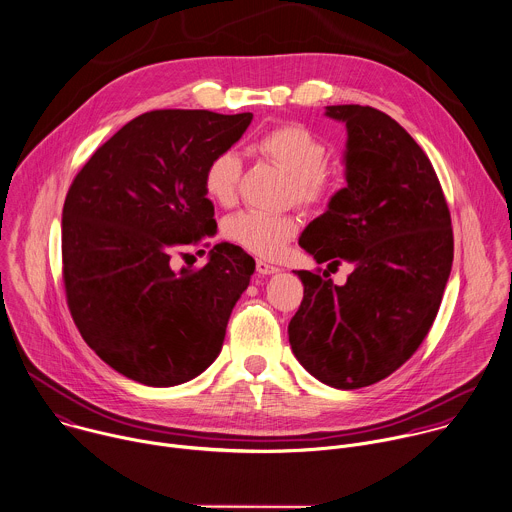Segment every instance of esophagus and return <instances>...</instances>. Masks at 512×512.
<instances>
[{"label": "esophagus", "mask_w": 512, "mask_h": 512, "mask_svg": "<svg viewBox=\"0 0 512 512\" xmlns=\"http://www.w3.org/2000/svg\"><path fill=\"white\" fill-rule=\"evenodd\" d=\"M255 269H257L259 275H271V273H277V271H279V267H275V265H271V263H267V261H263V259H257Z\"/></svg>", "instance_id": "esophagus-1"}]
</instances>
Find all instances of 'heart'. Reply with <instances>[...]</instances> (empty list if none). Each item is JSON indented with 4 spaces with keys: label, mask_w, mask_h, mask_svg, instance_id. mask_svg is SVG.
<instances>
[{
    "label": "heart",
    "mask_w": 512,
    "mask_h": 512,
    "mask_svg": "<svg viewBox=\"0 0 512 512\" xmlns=\"http://www.w3.org/2000/svg\"><path fill=\"white\" fill-rule=\"evenodd\" d=\"M257 150L291 177V199L303 207H323L335 195V179L325 168L327 144L301 122L273 126L257 140ZM241 158L233 150L217 152L205 166L203 189L211 201L231 207L237 201ZM299 223L291 215L243 211L229 217L223 233L235 245L263 257H273L295 237Z\"/></svg>",
    "instance_id": "1"
}]
</instances>
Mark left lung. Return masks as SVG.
<instances>
[{
    "label": "left lung",
    "mask_w": 512,
    "mask_h": 512,
    "mask_svg": "<svg viewBox=\"0 0 512 512\" xmlns=\"http://www.w3.org/2000/svg\"><path fill=\"white\" fill-rule=\"evenodd\" d=\"M348 126V187L301 235L329 271L354 263L346 285L327 271H297L303 301L289 344L319 382L356 390L406 364L428 335L450 275L454 235L436 170L388 114L360 104L327 106Z\"/></svg>",
    "instance_id": "1"
}]
</instances>
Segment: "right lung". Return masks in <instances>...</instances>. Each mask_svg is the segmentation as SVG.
<instances>
[{
	"mask_svg": "<svg viewBox=\"0 0 512 512\" xmlns=\"http://www.w3.org/2000/svg\"><path fill=\"white\" fill-rule=\"evenodd\" d=\"M253 114L150 110L106 140L74 177L62 211L66 303L84 342L118 374L168 388L219 356L255 261L221 243L203 267L173 255L215 235L207 162Z\"/></svg>",
	"mask_w": 512,
	"mask_h": 512,
	"instance_id": "obj_1",
	"label": "right lung"
}]
</instances>
